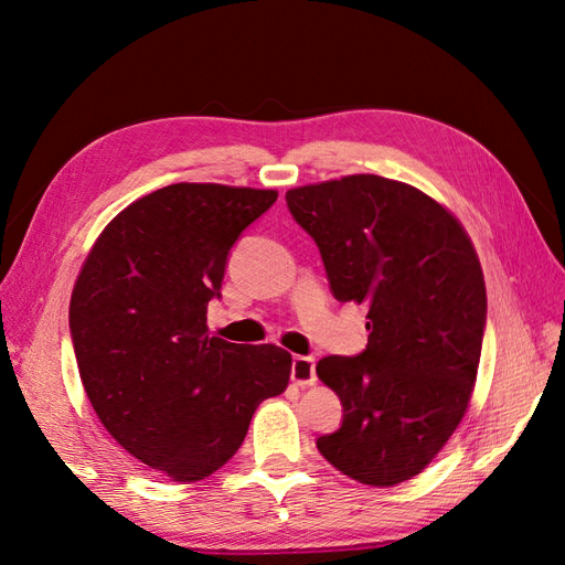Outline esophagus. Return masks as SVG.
I'll return each mask as SVG.
<instances>
[{
  "label": "esophagus",
  "mask_w": 565,
  "mask_h": 565,
  "mask_svg": "<svg viewBox=\"0 0 565 565\" xmlns=\"http://www.w3.org/2000/svg\"><path fill=\"white\" fill-rule=\"evenodd\" d=\"M292 382L297 386H313L316 384V361L311 355H295L292 358Z\"/></svg>",
  "instance_id": "34e87169"
}]
</instances>
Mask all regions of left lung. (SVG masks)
I'll return each instance as SVG.
<instances>
[{"label":"left lung","mask_w":565,"mask_h":565,"mask_svg":"<svg viewBox=\"0 0 565 565\" xmlns=\"http://www.w3.org/2000/svg\"><path fill=\"white\" fill-rule=\"evenodd\" d=\"M287 210L322 256L337 301L367 306V347L316 365L344 407L320 455L365 486L417 476L467 413L481 361L486 282L459 221L374 174L292 188Z\"/></svg>","instance_id":"obj_1"}]
</instances>
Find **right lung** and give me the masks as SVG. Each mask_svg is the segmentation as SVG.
I'll list each match as a JSON object with an SVG mask.
<instances>
[{
    "instance_id": "obj_1",
    "label": "right lung",
    "mask_w": 565,
    "mask_h": 565,
    "mask_svg": "<svg viewBox=\"0 0 565 565\" xmlns=\"http://www.w3.org/2000/svg\"><path fill=\"white\" fill-rule=\"evenodd\" d=\"M276 191L174 183L131 202L98 235L71 299L79 377L108 434L169 481L214 473L254 409L280 396L292 355L210 337L231 247Z\"/></svg>"
}]
</instances>
